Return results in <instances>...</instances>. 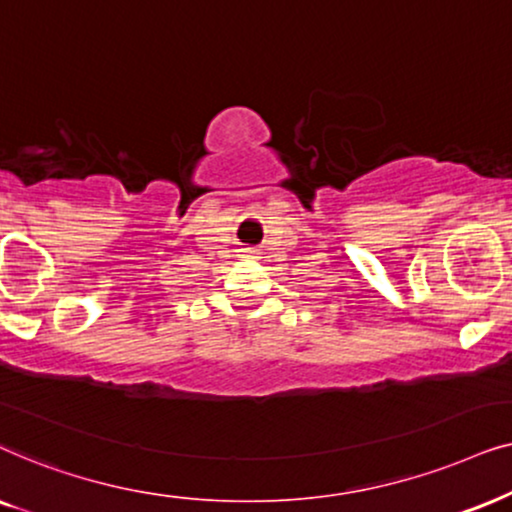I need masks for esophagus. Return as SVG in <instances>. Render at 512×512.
<instances>
[{"instance_id": "esophagus-1", "label": "esophagus", "mask_w": 512, "mask_h": 512, "mask_svg": "<svg viewBox=\"0 0 512 512\" xmlns=\"http://www.w3.org/2000/svg\"><path fill=\"white\" fill-rule=\"evenodd\" d=\"M245 255H248V257H255V252H252V250H245Z\"/></svg>"}]
</instances>
